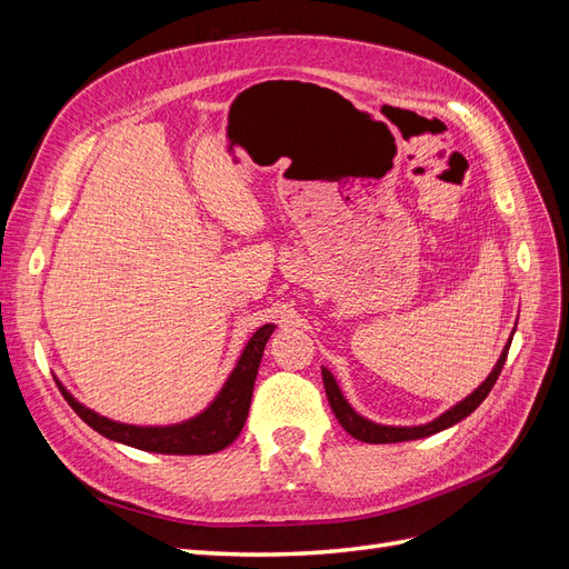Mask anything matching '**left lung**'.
<instances>
[{
	"label": "left lung",
	"mask_w": 569,
	"mask_h": 569,
	"mask_svg": "<svg viewBox=\"0 0 569 569\" xmlns=\"http://www.w3.org/2000/svg\"><path fill=\"white\" fill-rule=\"evenodd\" d=\"M515 335V330H512ZM508 349H510V339L503 347L501 356H498L493 370L489 372V377L485 382H481L472 393L465 396L462 401H458L456 406H451L449 410H443L439 418L429 420L425 425H380V422H372L368 420L366 416H360V412L347 401V396L341 393L335 375L327 370L322 366V385H325V393H327V401H330L335 416L339 420V425L347 429V432L351 437H356L358 441H366V443H399V441H412V439H425L429 435H437V432H443V429L453 427L456 422L465 420L470 416L472 410L479 408V403L487 399L491 387L496 385L498 375H501L503 370V363H506V356H508Z\"/></svg>",
	"instance_id": "8db88e82"
}]
</instances>
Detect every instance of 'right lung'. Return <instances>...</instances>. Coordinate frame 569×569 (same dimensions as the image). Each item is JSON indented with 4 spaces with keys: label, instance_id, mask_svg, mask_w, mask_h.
<instances>
[{
    "label": "right lung",
    "instance_id": "1",
    "mask_svg": "<svg viewBox=\"0 0 569 569\" xmlns=\"http://www.w3.org/2000/svg\"><path fill=\"white\" fill-rule=\"evenodd\" d=\"M274 322H268L249 337L242 353H239L228 380L222 382L220 391L213 396V401L199 410L197 416L173 422V425H128L118 422L107 416H99L97 410L80 403L76 396L68 391L59 377H54L63 399L68 401L80 420L88 422L94 432L111 441L132 446V449L149 451V453H166V456H209L222 451L230 446L249 416L253 382L261 366L263 349L274 332Z\"/></svg>",
    "mask_w": 569,
    "mask_h": 569
}]
</instances>
